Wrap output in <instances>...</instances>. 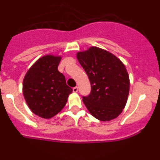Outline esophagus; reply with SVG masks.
I'll return each instance as SVG.
<instances>
[{"instance_id": "34e87169", "label": "esophagus", "mask_w": 160, "mask_h": 160, "mask_svg": "<svg viewBox=\"0 0 160 160\" xmlns=\"http://www.w3.org/2000/svg\"><path fill=\"white\" fill-rule=\"evenodd\" d=\"M78 88L77 87H73V93H78Z\"/></svg>"}]
</instances>
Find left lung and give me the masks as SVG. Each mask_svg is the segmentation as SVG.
<instances>
[{
	"instance_id": "1",
	"label": "left lung",
	"mask_w": 160,
	"mask_h": 160,
	"mask_svg": "<svg viewBox=\"0 0 160 160\" xmlns=\"http://www.w3.org/2000/svg\"><path fill=\"white\" fill-rule=\"evenodd\" d=\"M77 58L91 85L90 95L82 98L89 112L102 122L116 118L129 94L130 78L125 65L111 52L96 46L78 52Z\"/></svg>"
}]
</instances>
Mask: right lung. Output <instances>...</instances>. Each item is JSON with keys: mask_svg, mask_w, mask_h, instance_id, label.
<instances>
[{"mask_svg": "<svg viewBox=\"0 0 160 160\" xmlns=\"http://www.w3.org/2000/svg\"><path fill=\"white\" fill-rule=\"evenodd\" d=\"M61 55L46 54L38 58L25 73L22 90L28 107L33 114L49 119L66 106L73 90L58 70Z\"/></svg>", "mask_w": 160, "mask_h": 160, "instance_id": "right-lung-1", "label": "right lung"}]
</instances>
